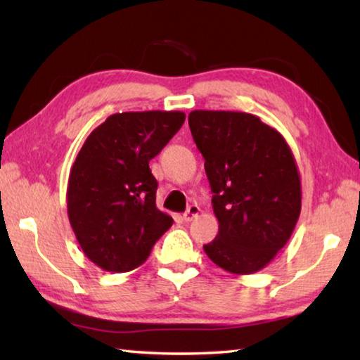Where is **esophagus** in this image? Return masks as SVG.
Listing matches in <instances>:
<instances>
[{"instance_id":"obj_1","label":"esophagus","mask_w":360,"mask_h":360,"mask_svg":"<svg viewBox=\"0 0 360 360\" xmlns=\"http://www.w3.org/2000/svg\"><path fill=\"white\" fill-rule=\"evenodd\" d=\"M198 212H200L198 206H197V205H191V206H188L187 211L184 212V216H182V217H184L186 222H191V221H193L195 217L198 216Z\"/></svg>"}]
</instances>
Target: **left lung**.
Returning a JSON list of instances; mask_svg holds the SVG:
<instances>
[{
    "label": "left lung",
    "instance_id": "1",
    "mask_svg": "<svg viewBox=\"0 0 360 360\" xmlns=\"http://www.w3.org/2000/svg\"><path fill=\"white\" fill-rule=\"evenodd\" d=\"M205 158L219 233L203 249L233 275L265 268L289 241L302 210V186L284 136L257 115L236 111L188 114Z\"/></svg>",
    "mask_w": 360,
    "mask_h": 360
}]
</instances>
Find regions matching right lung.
Here are the masks:
<instances>
[{"label":"right lung","mask_w":360,"mask_h":360,"mask_svg":"<svg viewBox=\"0 0 360 360\" xmlns=\"http://www.w3.org/2000/svg\"><path fill=\"white\" fill-rule=\"evenodd\" d=\"M186 120L181 111L112 114L90 133L72 163L66 205L84 254L105 271L144 264L173 225L155 206L149 160Z\"/></svg>","instance_id":"1"}]
</instances>
